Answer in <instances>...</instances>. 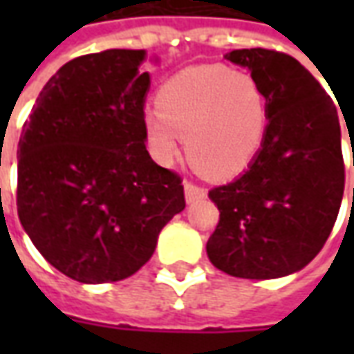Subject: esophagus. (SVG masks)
<instances>
[{
    "label": "esophagus",
    "mask_w": 354,
    "mask_h": 354,
    "mask_svg": "<svg viewBox=\"0 0 354 354\" xmlns=\"http://www.w3.org/2000/svg\"><path fill=\"white\" fill-rule=\"evenodd\" d=\"M184 192H185V201H187V203H195V201L205 199V197H207V189H205V187H201V185L193 184V182H185Z\"/></svg>",
    "instance_id": "34e87169"
}]
</instances>
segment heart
I'll list each match as a JSON object with an SVG mask.
<instances>
[{
    "mask_svg": "<svg viewBox=\"0 0 354 354\" xmlns=\"http://www.w3.org/2000/svg\"><path fill=\"white\" fill-rule=\"evenodd\" d=\"M269 127V96L250 72L220 64L185 68L155 93L144 117L149 151L161 165L180 155V138L197 170L237 176L254 161Z\"/></svg>",
    "mask_w": 354,
    "mask_h": 354,
    "instance_id": "heart-1",
    "label": "heart"
}]
</instances>
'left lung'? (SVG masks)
<instances>
[{
	"mask_svg": "<svg viewBox=\"0 0 354 354\" xmlns=\"http://www.w3.org/2000/svg\"><path fill=\"white\" fill-rule=\"evenodd\" d=\"M225 58L248 68L266 88L269 127L245 174L208 192L220 222L207 254L231 277L279 279L322 250L342 207L345 165L337 109L290 55L258 47L231 50Z\"/></svg>",
	"mask_w": 354,
	"mask_h": 354,
	"instance_id": "obj_1",
	"label": "left lung"
}]
</instances>
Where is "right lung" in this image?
<instances>
[{
    "mask_svg": "<svg viewBox=\"0 0 354 354\" xmlns=\"http://www.w3.org/2000/svg\"><path fill=\"white\" fill-rule=\"evenodd\" d=\"M144 58L108 49L66 62L19 140L20 223L50 266L85 284L136 273L185 208L182 178L146 149Z\"/></svg>",
    "mask_w": 354,
    "mask_h": 354,
    "instance_id": "add662e5",
    "label": "right lung"
}]
</instances>
